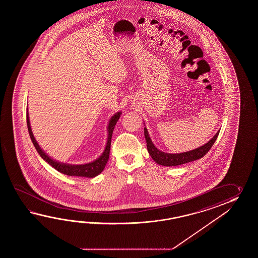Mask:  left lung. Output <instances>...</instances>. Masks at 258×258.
I'll return each instance as SVG.
<instances>
[{"label": "left lung", "instance_id": "left-lung-1", "mask_svg": "<svg viewBox=\"0 0 258 258\" xmlns=\"http://www.w3.org/2000/svg\"><path fill=\"white\" fill-rule=\"evenodd\" d=\"M144 134H145V137L147 140L148 153L151 156V158L156 161V163L166 166V167H172V166L185 164L188 162L203 158L204 156L209 152V149L212 148V146L214 145L215 141L217 140L218 136H219V130L217 132V134L215 135L213 138H211L209 142L205 144L203 146L196 148L194 150L187 151V152L176 154L165 153L156 148L149 137L148 129L146 127L144 129Z\"/></svg>", "mask_w": 258, "mask_h": 258}]
</instances>
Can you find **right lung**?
<instances>
[{
	"instance_id": "obj_1",
	"label": "right lung",
	"mask_w": 258,
	"mask_h": 258,
	"mask_svg": "<svg viewBox=\"0 0 258 258\" xmlns=\"http://www.w3.org/2000/svg\"><path fill=\"white\" fill-rule=\"evenodd\" d=\"M121 112L119 111L112 116L109 121V125H108V138H107V143H106V147H105L103 153L101 154V156L94 160L92 162H89L87 164L81 165H72L66 164V163H61L59 161H56L54 159H51L49 156L45 153V151L41 149L39 147V144L36 141L35 137L33 136V133L31 130L30 126V121H29V117H28V111L27 112V123H28V133L31 138V141L33 143L34 147L37 149V151L39 152V156L42 159L48 162L51 167H53L55 170L60 171L63 174L69 176H80V177H88V178H94L97 175H99V173L104 170L105 166L108 162V159L110 157V143H111V137H112V133L114 130L116 122L119 120V118L121 117Z\"/></svg>"
}]
</instances>
